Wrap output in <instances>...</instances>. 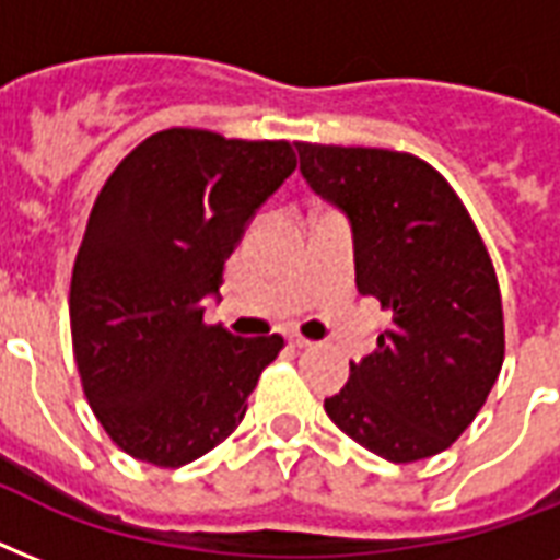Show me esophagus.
Instances as JSON below:
<instances>
[{
  "label": "esophagus",
  "instance_id": "obj_1",
  "mask_svg": "<svg viewBox=\"0 0 560 560\" xmlns=\"http://www.w3.org/2000/svg\"><path fill=\"white\" fill-rule=\"evenodd\" d=\"M290 346H293V349H311V346H314V342L305 340V337H302V334H290Z\"/></svg>",
  "mask_w": 560,
  "mask_h": 560
}]
</instances>
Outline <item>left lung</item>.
<instances>
[{
	"instance_id": "8db88e82",
	"label": "left lung",
	"mask_w": 560,
	"mask_h": 560,
	"mask_svg": "<svg viewBox=\"0 0 560 560\" xmlns=\"http://www.w3.org/2000/svg\"><path fill=\"white\" fill-rule=\"evenodd\" d=\"M296 151L307 186L349 218L358 290L392 319L325 412L398 465L447 451L505 354L500 284L468 209L412 153L311 142Z\"/></svg>"
}]
</instances>
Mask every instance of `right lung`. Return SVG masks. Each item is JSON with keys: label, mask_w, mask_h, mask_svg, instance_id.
Segmentation results:
<instances>
[{"label": "right lung", "mask_w": 560, "mask_h": 560, "mask_svg": "<svg viewBox=\"0 0 560 560\" xmlns=\"http://www.w3.org/2000/svg\"><path fill=\"white\" fill-rule=\"evenodd\" d=\"M296 168L290 142L171 127L101 188L74 258L69 319L92 412L133 459L179 468L246 412L284 337L206 325L223 264L255 209Z\"/></svg>", "instance_id": "add662e5"}]
</instances>
